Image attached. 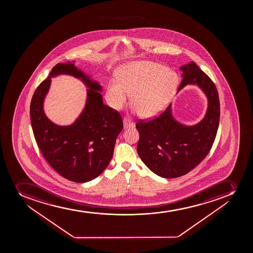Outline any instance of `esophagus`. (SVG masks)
Listing matches in <instances>:
<instances>
[{"mask_svg": "<svg viewBox=\"0 0 253 253\" xmlns=\"http://www.w3.org/2000/svg\"><path fill=\"white\" fill-rule=\"evenodd\" d=\"M133 126H134V124L129 119H128V118H125L124 119V128L125 129L133 127Z\"/></svg>", "mask_w": 253, "mask_h": 253, "instance_id": "esophagus-1", "label": "esophagus"}]
</instances>
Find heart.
Masks as SVG:
<instances>
[{
  "instance_id": "obj_1",
  "label": "heart",
  "mask_w": 253,
  "mask_h": 253,
  "mask_svg": "<svg viewBox=\"0 0 253 253\" xmlns=\"http://www.w3.org/2000/svg\"><path fill=\"white\" fill-rule=\"evenodd\" d=\"M120 83H110L106 97L115 109H120L133 93L134 110L144 119L155 117L170 102L177 88L176 73L158 63L136 62L120 68Z\"/></svg>"
}]
</instances>
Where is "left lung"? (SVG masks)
Segmentation results:
<instances>
[{
	"label": "left lung",
	"instance_id": "1",
	"mask_svg": "<svg viewBox=\"0 0 253 253\" xmlns=\"http://www.w3.org/2000/svg\"><path fill=\"white\" fill-rule=\"evenodd\" d=\"M180 69L183 79L178 91L188 84L196 85L207 96L204 119L193 126L182 125L173 117L170 104L158 117L148 122L141 120L136 125L141 160L164 178L179 177L199 165L210 153L219 124L220 105L214 83L194 62Z\"/></svg>",
	"mask_w": 253,
	"mask_h": 253
}]
</instances>
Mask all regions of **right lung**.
<instances>
[{"label":"right lung","instance_id":"right-lung-1","mask_svg":"<svg viewBox=\"0 0 253 253\" xmlns=\"http://www.w3.org/2000/svg\"><path fill=\"white\" fill-rule=\"evenodd\" d=\"M74 63H58L40 83L30 103V121L36 143L49 165L66 179L84 183L97 177L107 168L115 140L123 129V120L117 110L103 104L101 85ZM62 74L80 79L88 87L83 112L67 126L52 123L43 110L50 78Z\"/></svg>","mask_w":253,"mask_h":253}]
</instances>
